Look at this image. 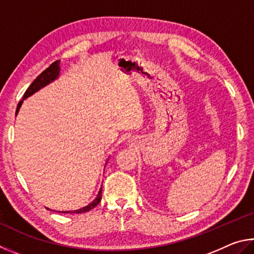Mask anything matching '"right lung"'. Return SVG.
Segmentation results:
<instances>
[{
	"instance_id": "1",
	"label": "right lung",
	"mask_w": 254,
	"mask_h": 254,
	"mask_svg": "<svg viewBox=\"0 0 254 254\" xmlns=\"http://www.w3.org/2000/svg\"><path fill=\"white\" fill-rule=\"evenodd\" d=\"M59 75H60V60L53 62V64L50 66H49L48 69L44 70L41 74H39L38 77H37V79H35L34 81L30 84V87L26 89V91L24 93L23 99H22L19 102V105H17L15 115L19 114L21 106H22V104H23V101L26 99V98H29V97H31L32 95H34L35 92H38L39 90H41L42 88H44L46 86H48V84H50L51 82L55 81V80H57L58 78H59ZM107 162H108V159H107ZM107 162H106V164H107ZM101 190H102V189L100 188L99 192H98L96 198L93 199L92 202L89 203L88 205L83 206L81 208H79V210L68 211V212H61V213H84V212H88V211L92 210V208L95 207V206H97L98 204H99V202H100L101 193H102ZM58 213H60V212L58 211Z\"/></svg>"
}]
</instances>
